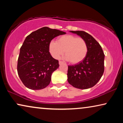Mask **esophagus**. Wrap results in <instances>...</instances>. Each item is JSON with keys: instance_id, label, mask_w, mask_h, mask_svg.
I'll return each mask as SVG.
<instances>
[{"instance_id": "esophagus-1", "label": "esophagus", "mask_w": 123, "mask_h": 123, "mask_svg": "<svg viewBox=\"0 0 123 123\" xmlns=\"http://www.w3.org/2000/svg\"><path fill=\"white\" fill-rule=\"evenodd\" d=\"M59 64L60 65V64H63V62H62V61H59Z\"/></svg>"}]
</instances>
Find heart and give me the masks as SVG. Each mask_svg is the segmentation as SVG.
I'll return each instance as SVG.
<instances>
[{
    "mask_svg": "<svg viewBox=\"0 0 123 123\" xmlns=\"http://www.w3.org/2000/svg\"><path fill=\"white\" fill-rule=\"evenodd\" d=\"M49 50L52 56L59 59L65 53V59L72 64H77L86 58L88 52L86 41L82 37L72 35H65L52 41L49 45Z\"/></svg>",
    "mask_w": 123,
    "mask_h": 123,
    "instance_id": "heart-1",
    "label": "heart"
}]
</instances>
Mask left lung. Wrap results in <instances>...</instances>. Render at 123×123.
Wrapping results in <instances>:
<instances>
[{
  "mask_svg": "<svg viewBox=\"0 0 123 123\" xmlns=\"http://www.w3.org/2000/svg\"><path fill=\"white\" fill-rule=\"evenodd\" d=\"M70 32L85 40L88 52L86 58L80 63L68 65V81L75 88H90L94 86L103 75L105 55L101 46L91 35L82 31Z\"/></svg>",
  "mask_w": 123,
  "mask_h": 123,
  "instance_id": "left-lung-1",
  "label": "left lung"
}]
</instances>
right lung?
<instances>
[{"instance_id":"add662e5","label":"right lung","mask_w":123,"mask_h":123,"mask_svg":"<svg viewBox=\"0 0 123 123\" xmlns=\"http://www.w3.org/2000/svg\"><path fill=\"white\" fill-rule=\"evenodd\" d=\"M65 33L44 27L26 37L20 49L17 72L21 81L28 88L41 90L49 85L52 73L59 64L58 60L50 54L49 45L55 37Z\"/></svg>"}]
</instances>
